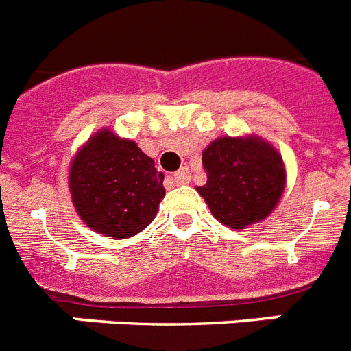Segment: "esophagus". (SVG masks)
Wrapping results in <instances>:
<instances>
[{"label": "esophagus", "mask_w": 351, "mask_h": 351, "mask_svg": "<svg viewBox=\"0 0 351 351\" xmlns=\"http://www.w3.org/2000/svg\"><path fill=\"white\" fill-rule=\"evenodd\" d=\"M173 182H176V184H188V182H190V179H191V172H190V169H186V167H182L181 170H178V172L173 173L172 178Z\"/></svg>", "instance_id": "esophagus-1"}]
</instances>
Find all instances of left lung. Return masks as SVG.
<instances>
[{
    "label": "left lung",
    "instance_id": "8db88e82",
    "mask_svg": "<svg viewBox=\"0 0 351 351\" xmlns=\"http://www.w3.org/2000/svg\"><path fill=\"white\" fill-rule=\"evenodd\" d=\"M208 173L204 197L213 217L232 229H247L265 220L284 193L282 156L259 136L217 138L202 152Z\"/></svg>",
    "mask_w": 351,
    "mask_h": 351
}]
</instances>
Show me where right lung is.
<instances>
[{
  "label": "right lung",
  "mask_w": 351,
  "mask_h": 351,
  "mask_svg": "<svg viewBox=\"0 0 351 351\" xmlns=\"http://www.w3.org/2000/svg\"><path fill=\"white\" fill-rule=\"evenodd\" d=\"M165 176L133 140L101 130L76 152L69 190L92 230L113 239L138 234L154 220L165 197Z\"/></svg>",
  "instance_id": "obj_1"
}]
</instances>
